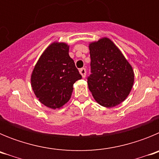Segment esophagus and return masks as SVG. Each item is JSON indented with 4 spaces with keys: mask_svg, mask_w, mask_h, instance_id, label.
Listing matches in <instances>:
<instances>
[{
    "mask_svg": "<svg viewBox=\"0 0 159 159\" xmlns=\"http://www.w3.org/2000/svg\"><path fill=\"white\" fill-rule=\"evenodd\" d=\"M80 73L81 74V75H82L83 78H84V77L86 76V73H87L86 68H84V67L80 68Z\"/></svg>",
    "mask_w": 159,
    "mask_h": 159,
    "instance_id": "1",
    "label": "esophagus"
}]
</instances>
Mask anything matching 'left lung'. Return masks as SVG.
<instances>
[{
	"label": "left lung",
	"instance_id": "8db88e82",
	"mask_svg": "<svg viewBox=\"0 0 159 159\" xmlns=\"http://www.w3.org/2000/svg\"><path fill=\"white\" fill-rule=\"evenodd\" d=\"M91 74L88 84L101 106L112 107L123 102L134 84V71L119 49L108 38L90 43Z\"/></svg>",
	"mask_w": 159,
	"mask_h": 159
}]
</instances>
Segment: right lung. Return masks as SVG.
Listing matches in <instances>:
<instances>
[{
  "instance_id": "add662e5",
  "label": "right lung",
  "mask_w": 159,
  "mask_h": 159,
  "mask_svg": "<svg viewBox=\"0 0 159 159\" xmlns=\"http://www.w3.org/2000/svg\"><path fill=\"white\" fill-rule=\"evenodd\" d=\"M68 50L64 43H52L32 71V90L40 102L48 107L57 109L64 106L71 98L74 83L82 78Z\"/></svg>"
}]
</instances>
